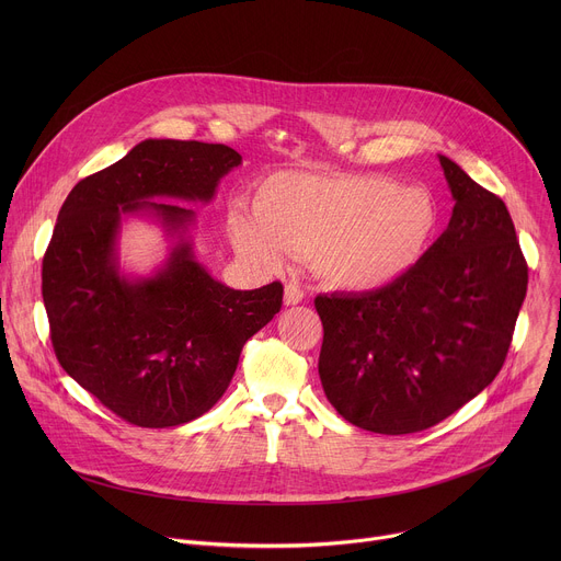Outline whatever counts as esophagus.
I'll return each instance as SVG.
<instances>
[{
	"instance_id": "1",
	"label": "esophagus",
	"mask_w": 561,
	"mask_h": 561,
	"mask_svg": "<svg viewBox=\"0 0 561 561\" xmlns=\"http://www.w3.org/2000/svg\"><path fill=\"white\" fill-rule=\"evenodd\" d=\"M301 299H304L301 286H299L297 282H288V284L284 286V304H286V306H295V304H299Z\"/></svg>"
}]
</instances>
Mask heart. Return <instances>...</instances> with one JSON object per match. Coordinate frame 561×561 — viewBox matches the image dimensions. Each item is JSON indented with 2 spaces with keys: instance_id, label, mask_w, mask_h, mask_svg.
Segmentation results:
<instances>
[{
  "instance_id": "b5f03b06",
  "label": "heart",
  "mask_w": 561,
  "mask_h": 561,
  "mask_svg": "<svg viewBox=\"0 0 561 561\" xmlns=\"http://www.w3.org/2000/svg\"><path fill=\"white\" fill-rule=\"evenodd\" d=\"M251 208L232 206L226 217L239 255L262 268L306 255L327 284L351 293L407 277L442 226L426 188L375 173L279 171L257 182Z\"/></svg>"
}]
</instances>
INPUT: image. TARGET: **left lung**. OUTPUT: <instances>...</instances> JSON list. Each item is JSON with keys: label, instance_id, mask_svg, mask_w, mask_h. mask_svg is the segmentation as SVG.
<instances>
[{"label": "left lung", "instance_id": "obj_1", "mask_svg": "<svg viewBox=\"0 0 561 561\" xmlns=\"http://www.w3.org/2000/svg\"><path fill=\"white\" fill-rule=\"evenodd\" d=\"M455 199L426 257L373 293L319 295V379L335 411L370 433L426 431L502 370L528 266L506 204L444 154Z\"/></svg>", "mask_w": 561, "mask_h": 561}]
</instances>
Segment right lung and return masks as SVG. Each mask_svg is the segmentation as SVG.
Here are the masks:
<instances>
[{"label":"right lung","instance_id":"1","mask_svg":"<svg viewBox=\"0 0 561 561\" xmlns=\"http://www.w3.org/2000/svg\"><path fill=\"white\" fill-rule=\"evenodd\" d=\"M242 154L224 144L144 139L66 197L42 264V297L61 368L117 417L169 428L208 413L244 344L282 308L284 286L232 290L195 257V210ZM128 214L152 216L176 239L148 278L118 271Z\"/></svg>","mask_w":561,"mask_h":561}]
</instances>
